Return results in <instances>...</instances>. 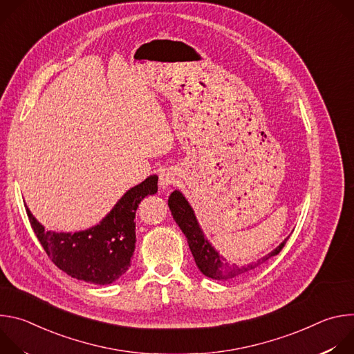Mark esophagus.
<instances>
[{"mask_svg":"<svg viewBox=\"0 0 354 354\" xmlns=\"http://www.w3.org/2000/svg\"><path fill=\"white\" fill-rule=\"evenodd\" d=\"M176 182H178V175H176V172L172 168L165 169L164 172L160 174V186L162 189H168L172 185H175Z\"/></svg>","mask_w":354,"mask_h":354,"instance_id":"esophagus-1","label":"esophagus"}]
</instances>
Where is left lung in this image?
<instances>
[{"label": "left lung", "mask_w": 354, "mask_h": 354, "mask_svg": "<svg viewBox=\"0 0 354 354\" xmlns=\"http://www.w3.org/2000/svg\"><path fill=\"white\" fill-rule=\"evenodd\" d=\"M168 206L174 216V220L185 234L192 255L194 258V262L198 268V270L205 276L214 279V280H230L238 276H242L245 273L254 272L255 269L261 268L263 263H266L270 258L280 254V250L286 245L287 239H284L276 249L269 252L268 255L262 257L261 259L252 262L249 265H235L227 262L218 252L212 246V243L206 239L203 231H201L197 218L194 216L193 209L187 203L185 196L175 190L171 193L168 198Z\"/></svg>", "instance_id": "1"}]
</instances>
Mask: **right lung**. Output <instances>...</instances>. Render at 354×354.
I'll return each instance as SVG.
<instances>
[{
	"label": "right lung",
	"mask_w": 354,
	"mask_h": 354,
	"mask_svg": "<svg viewBox=\"0 0 354 354\" xmlns=\"http://www.w3.org/2000/svg\"><path fill=\"white\" fill-rule=\"evenodd\" d=\"M158 176L151 175L127 190L111 213L92 228L53 232L33 217L29 223L52 262L68 276L92 284H111L130 268L136 248V212L140 201L158 192Z\"/></svg>",
	"instance_id": "add662e5"
}]
</instances>
